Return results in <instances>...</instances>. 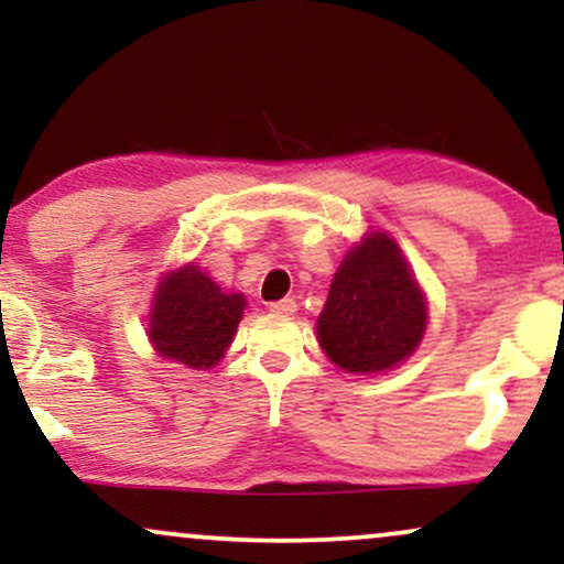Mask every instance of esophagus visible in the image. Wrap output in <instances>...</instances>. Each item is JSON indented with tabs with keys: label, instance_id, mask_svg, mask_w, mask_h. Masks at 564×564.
Segmentation results:
<instances>
[{
	"label": "esophagus",
	"instance_id": "1",
	"mask_svg": "<svg viewBox=\"0 0 564 564\" xmlns=\"http://www.w3.org/2000/svg\"><path fill=\"white\" fill-rule=\"evenodd\" d=\"M270 313L275 315H294L296 313V302L294 300H278L270 304Z\"/></svg>",
	"mask_w": 564,
	"mask_h": 564
}]
</instances>
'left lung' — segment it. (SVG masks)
I'll return each mask as SVG.
<instances>
[{
    "mask_svg": "<svg viewBox=\"0 0 564 564\" xmlns=\"http://www.w3.org/2000/svg\"><path fill=\"white\" fill-rule=\"evenodd\" d=\"M426 294L390 232L371 230L336 268L318 315V345L347 373H384L405 364L426 332Z\"/></svg>",
    "mask_w": 564,
    "mask_h": 564,
    "instance_id": "8db88e82",
    "label": "left lung"
}]
</instances>
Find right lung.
Masks as SVG:
<instances>
[{
    "mask_svg": "<svg viewBox=\"0 0 564 564\" xmlns=\"http://www.w3.org/2000/svg\"><path fill=\"white\" fill-rule=\"evenodd\" d=\"M246 296L219 289L196 262L161 273L148 313V339L159 358L209 371L225 358Z\"/></svg>",
    "mask_w": 564,
    "mask_h": 564,
    "instance_id": "obj_1",
    "label": "right lung"
}]
</instances>
